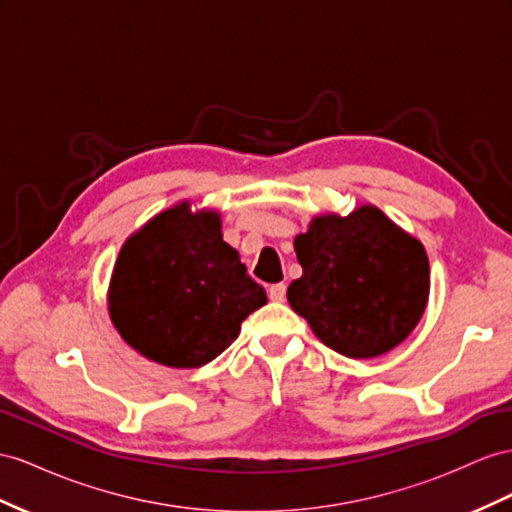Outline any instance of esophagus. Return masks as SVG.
I'll list each match as a JSON object with an SVG mask.
<instances>
[{"mask_svg": "<svg viewBox=\"0 0 512 512\" xmlns=\"http://www.w3.org/2000/svg\"><path fill=\"white\" fill-rule=\"evenodd\" d=\"M285 285L283 283H274V285H270V290H268V296H270V300H274V303H283L285 300Z\"/></svg>", "mask_w": 512, "mask_h": 512, "instance_id": "obj_1", "label": "esophagus"}]
</instances>
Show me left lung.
<instances>
[{"instance_id": "8db88e82", "label": "left lung", "mask_w": 512, "mask_h": 512, "mask_svg": "<svg viewBox=\"0 0 512 512\" xmlns=\"http://www.w3.org/2000/svg\"><path fill=\"white\" fill-rule=\"evenodd\" d=\"M294 251L303 277L287 287V303L339 355L381 357L422 320L430 294L426 248L376 205L313 216Z\"/></svg>"}]
</instances>
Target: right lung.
<instances>
[{
	"mask_svg": "<svg viewBox=\"0 0 512 512\" xmlns=\"http://www.w3.org/2000/svg\"><path fill=\"white\" fill-rule=\"evenodd\" d=\"M268 303L240 253L222 240L218 209L179 201L129 235L108 287L114 329L166 368H201Z\"/></svg>",
	"mask_w": 512,
	"mask_h": 512,
	"instance_id": "obj_1",
	"label": "right lung"
}]
</instances>
